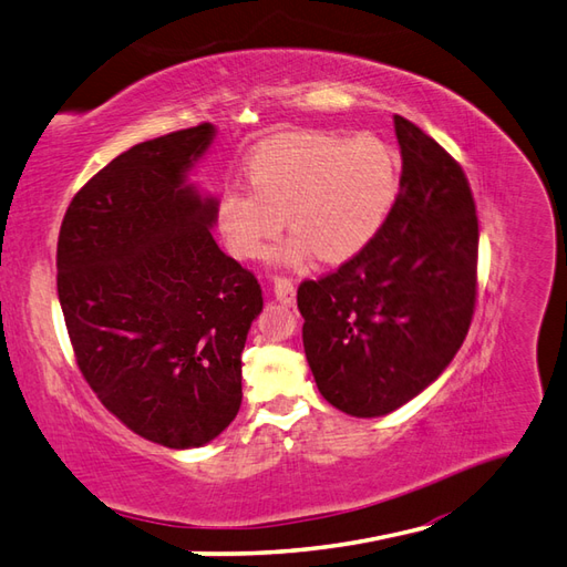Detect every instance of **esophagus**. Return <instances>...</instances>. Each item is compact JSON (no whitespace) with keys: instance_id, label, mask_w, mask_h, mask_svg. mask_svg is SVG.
<instances>
[{"instance_id":"34e87169","label":"esophagus","mask_w":567,"mask_h":567,"mask_svg":"<svg viewBox=\"0 0 567 567\" xmlns=\"http://www.w3.org/2000/svg\"><path fill=\"white\" fill-rule=\"evenodd\" d=\"M272 292H275V297H278L280 303H285V307H295L297 289H295L292 280L282 278V275H275V278H272Z\"/></svg>"}]
</instances>
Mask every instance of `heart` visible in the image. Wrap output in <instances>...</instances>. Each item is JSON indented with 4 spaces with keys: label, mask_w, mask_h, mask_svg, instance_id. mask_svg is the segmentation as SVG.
<instances>
[{
    "label": "heart",
    "mask_w": 567,
    "mask_h": 567,
    "mask_svg": "<svg viewBox=\"0 0 567 567\" xmlns=\"http://www.w3.org/2000/svg\"><path fill=\"white\" fill-rule=\"evenodd\" d=\"M251 192L229 186L215 203V225L227 251L260 258L289 215L297 235L278 251L301 266L318 251L344 264L375 239L395 206L400 163L375 134L340 138L321 132H282L260 141L244 165Z\"/></svg>",
    "instance_id": "1"
}]
</instances>
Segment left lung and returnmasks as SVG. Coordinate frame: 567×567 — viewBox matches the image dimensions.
Segmentation results:
<instances>
[{
    "label": "left lung",
    "mask_w": 567,
    "mask_h": 567,
    "mask_svg": "<svg viewBox=\"0 0 567 567\" xmlns=\"http://www.w3.org/2000/svg\"><path fill=\"white\" fill-rule=\"evenodd\" d=\"M402 177L364 251L303 280V352L344 414L383 416L429 388L462 347L476 307L478 220L457 159L395 114Z\"/></svg>",
    "instance_id": "1"
}]
</instances>
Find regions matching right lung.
<instances>
[{"label": "right lung", "instance_id": "right-lung-1", "mask_svg": "<svg viewBox=\"0 0 567 567\" xmlns=\"http://www.w3.org/2000/svg\"><path fill=\"white\" fill-rule=\"evenodd\" d=\"M215 128L198 124L124 151L71 198L56 295L97 400L145 441L184 450L241 408V352L264 309L251 270L210 235L215 200L186 184Z\"/></svg>", "mask_w": 567, "mask_h": 567}]
</instances>
